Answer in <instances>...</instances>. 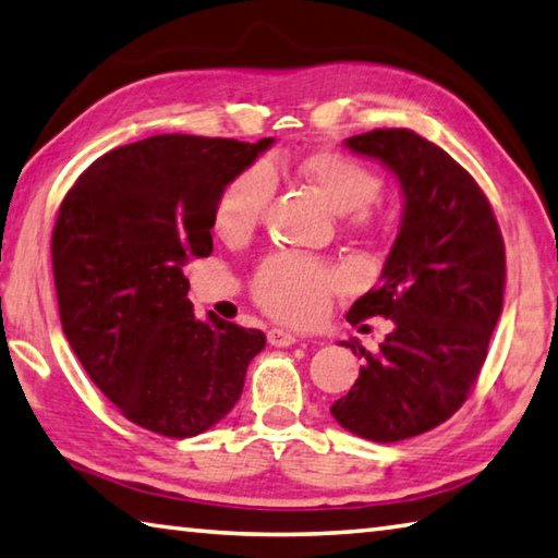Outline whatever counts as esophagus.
I'll return each instance as SVG.
<instances>
[{"label":"esophagus","instance_id":"1","mask_svg":"<svg viewBox=\"0 0 558 558\" xmlns=\"http://www.w3.org/2000/svg\"><path fill=\"white\" fill-rule=\"evenodd\" d=\"M268 342H270V347H292L298 342V337L286 332V329H270Z\"/></svg>","mask_w":558,"mask_h":558}]
</instances>
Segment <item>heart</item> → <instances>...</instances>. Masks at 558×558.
Segmentation results:
<instances>
[{
    "instance_id": "heart-1",
    "label": "heart",
    "mask_w": 558,
    "mask_h": 558,
    "mask_svg": "<svg viewBox=\"0 0 558 558\" xmlns=\"http://www.w3.org/2000/svg\"><path fill=\"white\" fill-rule=\"evenodd\" d=\"M300 174L317 194L354 229H369L379 221L374 199L381 192V177L352 155L319 149L300 162ZM278 179L268 162H253L229 179L214 209V226L223 239H243L256 231L272 202ZM342 288V272L325 263L276 253L260 263L253 276V298L270 317L288 325H313L327 313L329 300Z\"/></svg>"
}]
</instances>
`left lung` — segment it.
Wrapping results in <instances>:
<instances>
[{
    "instance_id": "left-lung-1",
    "label": "left lung",
    "mask_w": 558,
    "mask_h": 558,
    "mask_svg": "<svg viewBox=\"0 0 558 558\" xmlns=\"http://www.w3.org/2000/svg\"><path fill=\"white\" fill-rule=\"evenodd\" d=\"M344 145L399 177L403 216L381 282L347 313L352 325L389 317L393 332L376 354L344 342L366 364L332 415L366 440L396 442L440 426L475 386L502 313L505 241L483 189L426 137L389 128Z\"/></svg>"
}]
</instances>
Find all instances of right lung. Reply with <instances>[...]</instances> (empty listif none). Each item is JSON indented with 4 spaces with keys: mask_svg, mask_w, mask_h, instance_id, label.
Here are the masks:
<instances>
[{
    "mask_svg": "<svg viewBox=\"0 0 558 558\" xmlns=\"http://www.w3.org/2000/svg\"><path fill=\"white\" fill-rule=\"evenodd\" d=\"M272 145L155 135L98 157L61 202L51 235L65 339L128 421L199 436L241 399L260 329L196 319L182 266L211 256L229 179Z\"/></svg>",
    "mask_w": 558,
    "mask_h": 558,
    "instance_id": "1",
    "label": "right lung"
}]
</instances>
